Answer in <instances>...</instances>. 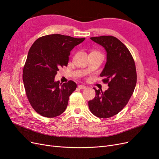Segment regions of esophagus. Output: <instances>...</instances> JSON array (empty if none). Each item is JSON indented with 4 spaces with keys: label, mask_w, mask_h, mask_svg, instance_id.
Segmentation results:
<instances>
[{
    "label": "esophagus",
    "mask_w": 159,
    "mask_h": 159,
    "mask_svg": "<svg viewBox=\"0 0 159 159\" xmlns=\"http://www.w3.org/2000/svg\"><path fill=\"white\" fill-rule=\"evenodd\" d=\"M78 88L80 89H85L86 88V87L85 85H78Z\"/></svg>",
    "instance_id": "1"
}]
</instances>
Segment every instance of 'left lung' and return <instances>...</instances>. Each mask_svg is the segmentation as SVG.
<instances>
[{
	"label": "left lung",
	"mask_w": 159,
	"mask_h": 159,
	"mask_svg": "<svg viewBox=\"0 0 159 159\" xmlns=\"http://www.w3.org/2000/svg\"><path fill=\"white\" fill-rule=\"evenodd\" d=\"M107 52V61L101 77L108 84L106 91H95V97L88 102L89 108L95 116L109 118L117 115L127 104L137 84V71L133 57L127 48L112 36L91 37Z\"/></svg>",
	"instance_id": "8db88e82"
}]
</instances>
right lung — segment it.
Returning <instances> with one entry per match:
<instances>
[{"mask_svg":"<svg viewBox=\"0 0 159 159\" xmlns=\"http://www.w3.org/2000/svg\"><path fill=\"white\" fill-rule=\"evenodd\" d=\"M84 40L56 34L39 38L30 47L22 79L31 106L42 116L57 117L68 106L77 85L71 80L61 84L54 78L59 68L68 66L71 50Z\"/></svg>","mask_w":159,"mask_h":159,"instance_id":"add662e5","label":"right lung"}]
</instances>
